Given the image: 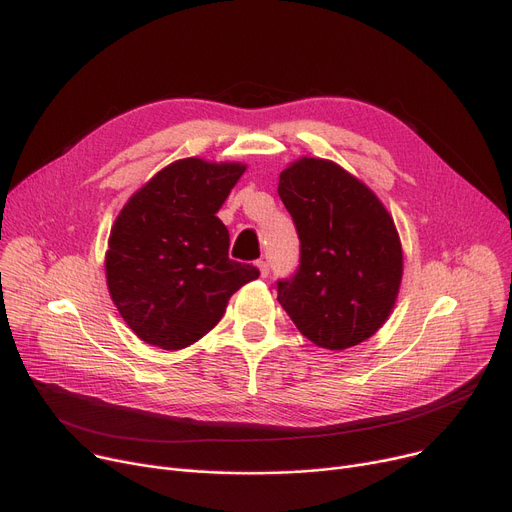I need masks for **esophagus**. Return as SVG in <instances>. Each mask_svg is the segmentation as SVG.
<instances>
[{
  "label": "esophagus",
  "mask_w": 512,
  "mask_h": 512,
  "mask_svg": "<svg viewBox=\"0 0 512 512\" xmlns=\"http://www.w3.org/2000/svg\"><path fill=\"white\" fill-rule=\"evenodd\" d=\"M257 270H259L261 278L270 276V265H267V261H257Z\"/></svg>",
  "instance_id": "obj_1"
}]
</instances>
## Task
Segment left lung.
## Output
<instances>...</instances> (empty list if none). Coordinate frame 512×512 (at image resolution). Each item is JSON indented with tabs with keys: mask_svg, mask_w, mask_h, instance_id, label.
<instances>
[{
	"mask_svg": "<svg viewBox=\"0 0 512 512\" xmlns=\"http://www.w3.org/2000/svg\"><path fill=\"white\" fill-rule=\"evenodd\" d=\"M278 195L301 240V265L278 282L299 332L328 351L371 338L394 309L402 245L371 188L330 159L301 157L280 174Z\"/></svg>",
	"mask_w": 512,
	"mask_h": 512,
	"instance_id": "8db88e82",
	"label": "left lung"
}]
</instances>
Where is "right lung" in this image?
I'll list each match as a JSON object with an SVG mask.
<instances>
[{
  "mask_svg": "<svg viewBox=\"0 0 512 512\" xmlns=\"http://www.w3.org/2000/svg\"><path fill=\"white\" fill-rule=\"evenodd\" d=\"M245 164L184 157L134 193L105 253L110 297L143 342L180 351L224 317L232 294L259 270L228 257L220 207Z\"/></svg>",
  "mask_w": 512,
  "mask_h": 512,
  "instance_id": "add662e5",
  "label": "right lung"
}]
</instances>
